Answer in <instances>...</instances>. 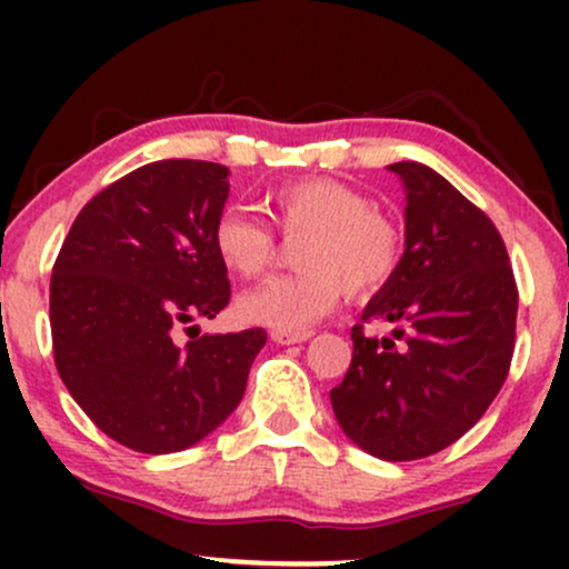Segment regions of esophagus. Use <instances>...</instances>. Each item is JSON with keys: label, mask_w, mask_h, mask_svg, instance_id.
<instances>
[{"label": "esophagus", "mask_w": 569, "mask_h": 569, "mask_svg": "<svg viewBox=\"0 0 569 569\" xmlns=\"http://www.w3.org/2000/svg\"><path fill=\"white\" fill-rule=\"evenodd\" d=\"M270 337H272V342H278V345H297V342H305V339H310L312 331H280V329H272Z\"/></svg>", "instance_id": "34e87169"}]
</instances>
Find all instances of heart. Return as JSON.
<instances>
[{
    "label": "heart",
    "mask_w": 569,
    "mask_h": 569,
    "mask_svg": "<svg viewBox=\"0 0 569 569\" xmlns=\"http://www.w3.org/2000/svg\"><path fill=\"white\" fill-rule=\"evenodd\" d=\"M270 224L297 248L302 272L267 280L240 299L246 321L280 331H307L337 307L342 293L369 297L393 280L403 253L401 224L367 194L335 179H299L264 198ZM221 264L257 278L278 259V238L264 221L224 211L213 227Z\"/></svg>",
    "instance_id": "obj_1"
}]
</instances>
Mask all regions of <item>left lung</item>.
Wrapping results in <instances>:
<instances>
[{
	"mask_svg": "<svg viewBox=\"0 0 569 569\" xmlns=\"http://www.w3.org/2000/svg\"><path fill=\"white\" fill-rule=\"evenodd\" d=\"M390 171L407 187V251L361 321L396 322L405 348L352 326V361L331 407L358 447L403 462L447 449L500 393L519 289L498 227L479 206L420 162Z\"/></svg>",
	"mask_w": 569,
	"mask_h": 569,
	"instance_id": "obj_1",
	"label": "left lung"
}]
</instances>
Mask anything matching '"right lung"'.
Wrapping results in <instances>:
<instances>
[{
    "instance_id": "add662e5",
    "label": "right lung",
    "mask_w": 569,
    "mask_h": 569,
    "mask_svg": "<svg viewBox=\"0 0 569 569\" xmlns=\"http://www.w3.org/2000/svg\"><path fill=\"white\" fill-rule=\"evenodd\" d=\"M227 168L158 160L77 213L50 278L53 358L98 430L143 455L192 447L232 415L264 329L198 335L230 305L213 248ZM179 330L194 333L179 346Z\"/></svg>"
}]
</instances>
